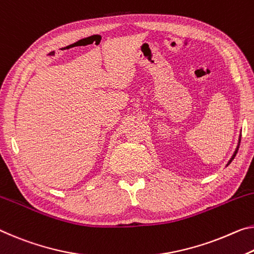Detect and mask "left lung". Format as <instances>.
Listing matches in <instances>:
<instances>
[{"mask_svg":"<svg viewBox=\"0 0 254 254\" xmlns=\"http://www.w3.org/2000/svg\"><path fill=\"white\" fill-rule=\"evenodd\" d=\"M240 142H241V140H240ZM240 142H239V146H237V148H236V150H235V152H234V155H233V157H232V158H231V160H229V162H228V164H227V165H229V164H231V163H232V160L235 158V156H236V154H237V150H239V148H240Z\"/></svg>","mask_w":254,"mask_h":254,"instance_id":"obj_1","label":"left lung"}]
</instances>
